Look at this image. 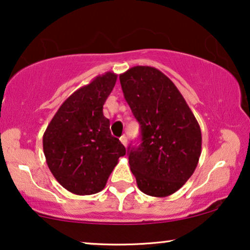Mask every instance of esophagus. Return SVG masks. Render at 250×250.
<instances>
[{"label": "esophagus", "instance_id": "1", "mask_svg": "<svg viewBox=\"0 0 250 250\" xmlns=\"http://www.w3.org/2000/svg\"><path fill=\"white\" fill-rule=\"evenodd\" d=\"M120 141H121V143L125 146H127V144H128V139H127V137H125V135L122 136V137H120Z\"/></svg>", "mask_w": 250, "mask_h": 250}]
</instances>
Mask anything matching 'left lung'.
<instances>
[{
  "label": "left lung",
  "mask_w": 250,
  "mask_h": 250,
  "mask_svg": "<svg viewBox=\"0 0 250 250\" xmlns=\"http://www.w3.org/2000/svg\"><path fill=\"white\" fill-rule=\"evenodd\" d=\"M123 95L141 125L142 143L129 146V166L138 188L165 198L178 191L197 168L200 125L177 86L151 66L120 74Z\"/></svg>",
  "instance_id": "obj_1"
}]
</instances>
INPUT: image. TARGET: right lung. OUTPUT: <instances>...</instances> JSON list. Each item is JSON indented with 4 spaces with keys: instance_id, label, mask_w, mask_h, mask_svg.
<instances>
[{
    "instance_id": "right-lung-1",
    "label": "right lung",
    "mask_w": 250,
    "mask_h": 250,
    "mask_svg": "<svg viewBox=\"0 0 250 250\" xmlns=\"http://www.w3.org/2000/svg\"><path fill=\"white\" fill-rule=\"evenodd\" d=\"M118 75L107 72L69 96L43 135V152L53 177L78 195L101 192L125 154V147L109 130L103 105Z\"/></svg>"
}]
</instances>
